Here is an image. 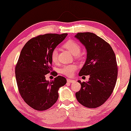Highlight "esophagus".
Instances as JSON below:
<instances>
[{"mask_svg":"<svg viewBox=\"0 0 131 131\" xmlns=\"http://www.w3.org/2000/svg\"><path fill=\"white\" fill-rule=\"evenodd\" d=\"M67 82H69V83H73V82H74L75 81H74V80H72V79H68Z\"/></svg>","mask_w":131,"mask_h":131,"instance_id":"esophagus-1","label":"esophagus"}]
</instances>
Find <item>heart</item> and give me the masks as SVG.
Instances as JSON below:
<instances>
[{"instance_id":"1","label":"heart","mask_w":131,"mask_h":131,"mask_svg":"<svg viewBox=\"0 0 131 131\" xmlns=\"http://www.w3.org/2000/svg\"><path fill=\"white\" fill-rule=\"evenodd\" d=\"M63 47L68 50L73 56H78L81 52V45L78 42L74 40H69L64 43ZM50 59L53 62L56 63L58 60V51L57 49H53L50 53ZM76 66L74 64L63 66L60 70V72L67 76L71 77L74 74V72L76 70Z\"/></svg>"}]
</instances>
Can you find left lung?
Segmentation results:
<instances>
[{
    "label": "left lung",
    "mask_w": 131,
    "mask_h": 131,
    "mask_svg": "<svg viewBox=\"0 0 131 131\" xmlns=\"http://www.w3.org/2000/svg\"><path fill=\"white\" fill-rule=\"evenodd\" d=\"M86 50V59L79 75H90L89 81L81 83L75 93L77 100L88 108L101 106L112 93L117 79L116 57L108 43L91 32L78 33L74 36Z\"/></svg>",
    "instance_id": "8db88e82"
}]
</instances>
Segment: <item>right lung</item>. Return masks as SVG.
<instances>
[{
	"label": "right lung",
	"instance_id": "obj_1",
	"mask_svg": "<svg viewBox=\"0 0 131 131\" xmlns=\"http://www.w3.org/2000/svg\"><path fill=\"white\" fill-rule=\"evenodd\" d=\"M67 35L38 36L27 42L20 52L15 68L19 91L24 101L37 111H45L52 106L59 98V89L67 83L64 77L59 75L49 81L45 75L51 70V52ZM52 73L56 74V72Z\"/></svg>",
	"mask_w": 131,
	"mask_h": 131
}]
</instances>
